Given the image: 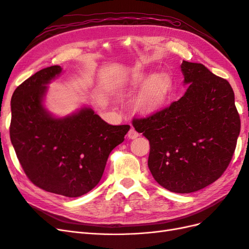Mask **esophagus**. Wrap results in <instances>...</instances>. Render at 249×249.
I'll return each mask as SVG.
<instances>
[{"instance_id": "esophagus-1", "label": "esophagus", "mask_w": 249, "mask_h": 249, "mask_svg": "<svg viewBox=\"0 0 249 249\" xmlns=\"http://www.w3.org/2000/svg\"><path fill=\"white\" fill-rule=\"evenodd\" d=\"M138 136H139V133L135 129H133V127L129 131V133H127V137L130 139H136Z\"/></svg>"}]
</instances>
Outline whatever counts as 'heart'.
<instances>
[{"label": "heart", "mask_w": 249, "mask_h": 249, "mask_svg": "<svg viewBox=\"0 0 249 249\" xmlns=\"http://www.w3.org/2000/svg\"><path fill=\"white\" fill-rule=\"evenodd\" d=\"M133 87L144 85L139 92L136 106L145 113L160 109L166 102L172 88V79L168 73L161 72L152 76L149 73H139L130 81Z\"/></svg>", "instance_id": "1"}]
</instances>
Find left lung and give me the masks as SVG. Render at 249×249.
I'll list each match as a JSON object with an SVG mask.
<instances>
[{
	"instance_id": "1",
	"label": "left lung",
	"mask_w": 249,
	"mask_h": 249,
	"mask_svg": "<svg viewBox=\"0 0 249 249\" xmlns=\"http://www.w3.org/2000/svg\"><path fill=\"white\" fill-rule=\"evenodd\" d=\"M185 94L133 126L149 141L148 168L171 192L191 193L214 183L228 168L240 133L230 83L200 63L183 61Z\"/></svg>"
}]
</instances>
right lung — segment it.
Instances as JSON below:
<instances>
[{"label": "right lung", "instance_id": "obj_1", "mask_svg": "<svg viewBox=\"0 0 249 249\" xmlns=\"http://www.w3.org/2000/svg\"><path fill=\"white\" fill-rule=\"evenodd\" d=\"M53 65L14 90L10 139L26 176L40 189L78 197L99 184L112 149L130 125H111L84 107L58 118L44 108L48 84L61 73Z\"/></svg>", "mask_w": 249, "mask_h": 249}]
</instances>
